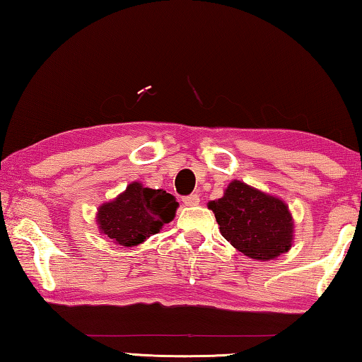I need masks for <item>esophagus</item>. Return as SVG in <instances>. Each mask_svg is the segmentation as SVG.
<instances>
[{"instance_id": "obj_1", "label": "esophagus", "mask_w": 362, "mask_h": 362, "mask_svg": "<svg viewBox=\"0 0 362 362\" xmlns=\"http://www.w3.org/2000/svg\"><path fill=\"white\" fill-rule=\"evenodd\" d=\"M183 204L188 206V207H193V206H198L199 204V196L198 194H189V196H185V198L182 199Z\"/></svg>"}]
</instances>
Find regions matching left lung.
<instances>
[{
	"mask_svg": "<svg viewBox=\"0 0 362 362\" xmlns=\"http://www.w3.org/2000/svg\"><path fill=\"white\" fill-rule=\"evenodd\" d=\"M220 233L249 259L268 262L286 254L293 243V218L283 199L233 180L223 196L209 201Z\"/></svg>",
	"mask_w": 362,
	"mask_h": 362,
	"instance_id": "obj_1",
	"label": "left lung"
}]
</instances>
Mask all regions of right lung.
Listing matches in <instances>:
<instances>
[{"label":"right lung","mask_w":362,"mask_h":362,"mask_svg":"<svg viewBox=\"0 0 362 362\" xmlns=\"http://www.w3.org/2000/svg\"><path fill=\"white\" fill-rule=\"evenodd\" d=\"M177 207L179 203L174 196L164 189H153L140 182H132L115 199L99 206L95 222L102 235L113 243L134 247L173 222Z\"/></svg>","instance_id":"add662e5"}]
</instances>
